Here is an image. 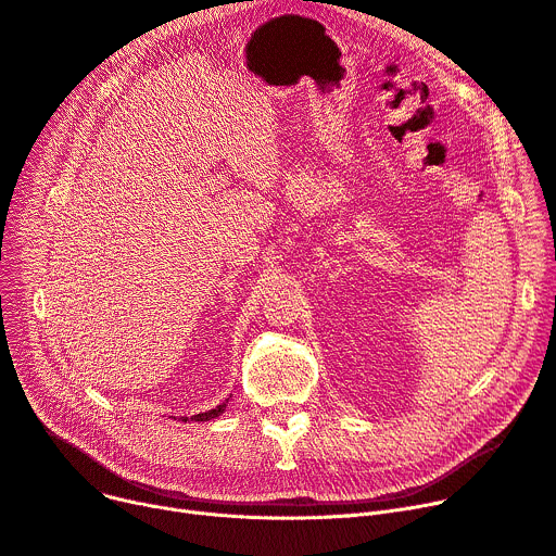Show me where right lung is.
Segmentation results:
<instances>
[{
  "label": "right lung",
  "instance_id": "right-lung-1",
  "mask_svg": "<svg viewBox=\"0 0 556 556\" xmlns=\"http://www.w3.org/2000/svg\"><path fill=\"white\" fill-rule=\"evenodd\" d=\"M225 405H227V401L225 403H220V405H216L214 410H207V413H200V415H193L191 417V421H210V419H216V417H220L223 415V410H225ZM182 421L187 424L189 421V417H182Z\"/></svg>",
  "mask_w": 556,
  "mask_h": 556
}]
</instances>
